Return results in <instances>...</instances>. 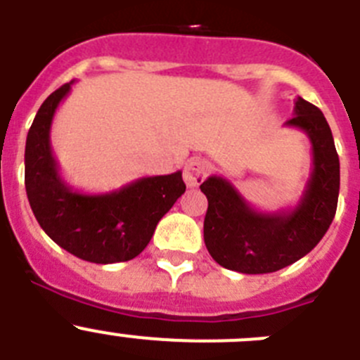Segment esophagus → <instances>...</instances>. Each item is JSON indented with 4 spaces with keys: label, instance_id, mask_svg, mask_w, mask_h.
<instances>
[{
    "label": "esophagus",
    "instance_id": "obj_1",
    "mask_svg": "<svg viewBox=\"0 0 360 360\" xmlns=\"http://www.w3.org/2000/svg\"><path fill=\"white\" fill-rule=\"evenodd\" d=\"M209 165L202 158H193L184 167V180L187 187H198L203 182V178L207 176Z\"/></svg>",
    "mask_w": 360,
    "mask_h": 360
}]
</instances>
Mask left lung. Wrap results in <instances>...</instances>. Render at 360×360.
<instances>
[{
    "label": "left lung",
    "instance_id": "obj_1",
    "mask_svg": "<svg viewBox=\"0 0 360 360\" xmlns=\"http://www.w3.org/2000/svg\"><path fill=\"white\" fill-rule=\"evenodd\" d=\"M285 126L307 133L311 173L297 205L263 212L252 207L227 178L212 174L200 186L209 207L203 240L218 265L241 274H269L307 256L326 234L339 198V155L323 111L304 98L294 103Z\"/></svg>",
    "mask_w": 360,
    "mask_h": 360
}]
</instances>
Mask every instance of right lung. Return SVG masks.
I'll return each instance as SVG.
<instances>
[{
    "label": "right lung",
    "instance_id": "obj_1",
    "mask_svg": "<svg viewBox=\"0 0 360 360\" xmlns=\"http://www.w3.org/2000/svg\"><path fill=\"white\" fill-rule=\"evenodd\" d=\"M66 82L37 111L25 146V187L36 219L59 247L84 262H129L151 241L162 216L186 193L182 171L142 176L120 189L88 195L59 173L50 129L59 104L72 90Z\"/></svg>",
    "mask_w": 360,
    "mask_h": 360
}]
</instances>
